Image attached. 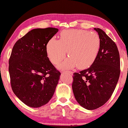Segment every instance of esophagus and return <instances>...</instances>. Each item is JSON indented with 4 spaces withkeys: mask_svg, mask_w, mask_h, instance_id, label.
<instances>
[{
    "mask_svg": "<svg viewBox=\"0 0 128 128\" xmlns=\"http://www.w3.org/2000/svg\"><path fill=\"white\" fill-rule=\"evenodd\" d=\"M67 72L69 74H71L72 75L73 74V72L72 71H63V72Z\"/></svg>",
    "mask_w": 128,
    "mask_h": 128,
    "instance_id": "esophagus-1",
    "label": "esophagus"
}]
</instances>
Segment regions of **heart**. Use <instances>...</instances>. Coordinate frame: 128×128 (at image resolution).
<instances>
[{
    "instance_id": "1",
    "label": "heart",
    "mask_w": 128,
    "mask_h": 128,
    "mask_svg": "<svg viewBox=\"0 0 128 128\" xmlns=\"http://www.w3.org/2000/svg\"><path fill=\"white\" fill-rule=\"evenodd\" d=\"M100 39L96 32L82 30H64L60 39L52 38L46 45V53L52 63L58 64L66 57L69 58L60 65L62 69L77 66L80 69L89 67L94 62L100 48Z\"/></svg>"
}]
</instances>
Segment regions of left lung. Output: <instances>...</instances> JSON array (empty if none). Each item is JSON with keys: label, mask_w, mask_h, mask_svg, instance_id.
Returning a JSON list of instances; mask_svg holds the SVG:
<instances>
[{"label": "left lung", "mask_w": 128, "mask_h": 128, "mask_svg": "<svg viewBox=\"0 0 128 128\" xmlns=\"http://www.w3.org/2000/svg\"><path fill=\"white\" fill-rule=\"evenodd\" d=\"M100 39V48L89 68L74 73L72 84L77 102L92 110L104 105L112 96L120 75V57L116 43L100 28H94Z\"/></svg>", "instance_id": "left-lung-1"}]
</instances>
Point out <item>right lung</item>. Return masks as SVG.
Here are the masks:
<instances>
[{
	"instance_id": "obj_1",
	"label": "right lung",
	"mask_w": 128,
	"mask_h": 128,
	"mask_svg": "<svg viewBox=\"0 0 128 128\" xmlns=\"http://www.w3.org/2000/svg\"><path fill=\"white\" fill-rule=\"evenodd\" d=\"M58 30L34 29L18 39L9 58L8 71L12 90L29 107L44 105L53 97L61 73L52 64L46 45Z\"/></svg>"
}]
</instances>
